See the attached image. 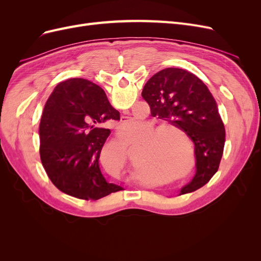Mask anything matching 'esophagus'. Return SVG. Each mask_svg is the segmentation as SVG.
<instances>
[{"instance_id":"34e87169","label":"esophagus","mask_w":261,"mask_h":261,"mask_svg":"<svg viewBox=\"0 0 261 261\" xmlns=\"http://www.w3.org/2000/svg\"><path fill=\"white\" fill-rule=\"evenodd\" d=\"M127 120V117H122V121H126Z\"/></svg>"}]
</instances>
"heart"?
Wrapping results in <instances>:
<instances>
[{
  "label": "heart",
  "mask_w": 261,
  "mask_h": 261,
  "mask_svg": "<svg viewBox=\"0 0 261 261\" xmlns=\"http://www.w3.org/2000/svg\"><path fill=\"white\" fill-rule=\"evenodd\" d=\"M141 126H143L141 122L129 121L121 124L120 132L124 139L132 141ZM149 144L152 145L150 150L141 155L137 162L140 171H153L162 177H167L163 181V185H169L177 180L178 177H175L174 174L183 171L186 161L183 153L180 152L176 139L170 134H162L156 140L152 138ZM122 151L121 154L124 155V149Z\"/></svg>",
  "instance_id": "b5f03b06"
}]
</instances>
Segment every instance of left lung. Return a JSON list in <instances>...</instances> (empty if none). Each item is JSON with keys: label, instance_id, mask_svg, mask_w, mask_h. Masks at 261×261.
Instances as JSON below:
<instances>
[{"label": "left lung", "instance_id": "obj_1", "mask_svg": "<svg viewBox=\"0 0 261 261\" xmlns=\"http://www.w3.org/2000/svg\"><path fill=\"white\" fill-rule=\"evenodd\" d=\"M141 96L152 116L184 130L195 145L196 174L179 195L206 185L219 169L225 143L222 118L207 86L188 70L170 67L150 78Z\"/></svg>", "mask_w": 261, "mask_h": 261}]
</instances>
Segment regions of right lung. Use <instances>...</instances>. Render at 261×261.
<instances>
[{
  "instance_id": "1",
  "label": "right lung",
  "mask_w": 261,
  "mask_h": 261,
  "mask_svg": "<svg viewBox=\"0 0 261 261\" xmlns=\"http://www.w3.org/2000/svg\"><path fill=\"white\" fill-rule=\"evenodd\" d=\"M111 120H120V112L98 85L72 78L55 87L45 102L39 136L42 165L61 192L98 200L122 191L123 187L109 183L99 167Z\"/></svg>"
}]
</instances>
